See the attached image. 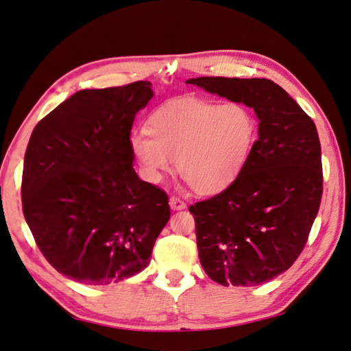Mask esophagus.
I'll return each mask as SVG.
<instances>
[{
  "mask_svg": "<svg viewBox=\"0 0 351 351\" xmlns=\"http://www.w3.org/2000/svg\"><path fill=\"white\" fill-rule=\"evenodd\" d=\"M169 206H171V210L179 211V210H185L186 204L183 202V200H180L179 197H171L169 199Z\"/></svg>",
  "mask_w": 351,
  "mask_h": 351,
  "instance_id": "esophagus-1",
  "label": "esophagus"
}]
</instances>
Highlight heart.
<instances>
[{"mask_svg": "<svg viewBox=\"0 0 351 351\" xmlns=\"http://www.w3.org/2000/svg\"><path fill=\"white\" fill-rule=\"evenodd\" d=\"M149 132L132 134L129 146L141 177L160 183L172 169L197 194L228 188L249 162L258 123L243 104H216L193 97L172 99L149 117Z\"/></svg>", "mask_w": 351, "mask_h": 351, "instance_id": "heart-1", "label": "heart"}]
</instances>
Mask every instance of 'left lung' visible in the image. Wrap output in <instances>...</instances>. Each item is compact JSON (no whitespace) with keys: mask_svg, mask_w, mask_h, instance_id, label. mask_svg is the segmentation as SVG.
Returning <instances> with one entry per match:
<instances>
[{"mask_svg":"<svg viewBox=\"0 0 351 351\" xmlns=\"http://www.w3.org/2000/svg\"><path fill=\"white\" fill-rule=\"evenodd\" d=\"M186 84L254 108L258 140L245 168L217 196L189 206L200 264L222 286H256L283 274L306 244L322 199L313 119L269 79L196 77Z\"/></svg>","mask_w":351,"mask_h":351,"instance_id":"left-lung-1","label":"left lung"}]
</instances>
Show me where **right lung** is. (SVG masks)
<instances>
[{
    "label": "right lung",
    "instance_id": "1",
    "mask_svg": "<svg viewBox=\"0 0 351 351\" xmlns=\"http://www.w3.org/2000/svg\"><path fill=\"white\" fill-rule=\"evenodd\" d=\"M146 80L80 90L40 121L23 168V213L57 272L102 286L151 263L169 221L166 193L134 169L130 130L152 99Z\"/></svg>",
    "mask_w": 351,
    "mask_h": 351
}]
</instances>
